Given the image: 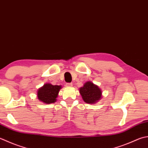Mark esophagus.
Segmentation results:
<instances>
[{"label":"esophagus","mask_w":148,"mask_h":148,"mask_svg":"<svg viewBox=\"0 0 148 148\" xmlns=\"http://www.w3.org/2000/svg\"><path fill=\"white\" fill-rule=\"evenodd\" d=\"M65 86H66V87H71V86H72V83H66Z\"/></svg>","instance_id":"esophagus-1"}]
</instances>
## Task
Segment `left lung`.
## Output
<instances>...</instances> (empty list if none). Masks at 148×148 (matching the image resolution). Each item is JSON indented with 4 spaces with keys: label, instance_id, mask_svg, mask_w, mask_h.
<instances>
[{
    "label": "left lung",
    "instance_id": "obj_1",
    "mask_svg": "<svg viewBox=\"0 0 148 148\" xmlns=\"http://www.w3.org/2000/svg\"><path fill=\"white\" fill-rule=\"evenodd\" d=\"M79 92L84 101L88 104L96 103L101 99L102 94L101 89L90 82L85 83L83 87L80 88Z\"/></svg>",
    "mask_w": 148,
    "mask_h": 148
}]
</instances>
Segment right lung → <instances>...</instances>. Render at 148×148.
Returning a JSON list of instances; mask_svg holds the SVG:
<instances>
[{"label":"right lung","mask_w":148,"mask_h":148,"mask_svg":"<svg viewBox=\"0 0 148 148\" xmlns=\"http://www.w3.org/2000/svg\"><path fill=\"white\" fill-rule=\"evenodd\" d=\"M62 86L60 85H53L47 83L40 88L37 92L38 98L40 101L46 104L56 102V97Z\"/></svg>","instance_id":"1"}]
</instances>
